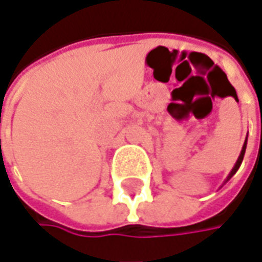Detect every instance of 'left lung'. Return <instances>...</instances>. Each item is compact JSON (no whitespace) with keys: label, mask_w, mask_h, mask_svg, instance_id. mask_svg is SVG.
I'll list each match as a JSON object with an SVG mask.
<instances>
[{"label":"left lung","mask_w":262,"mask_h":262,"mask_svg":"<svg viewBox=\"0 0 262 262\" xmlns=\"http://www.w3.org/2000/svg\"><path fill=\"white\" fill-rule=\"evenodd\" d=\"M247 143H248V136H247V140H245V143H244V147H242V151H241V155H239V157H237L236 163H235V166H233V169L230 170V173H229V176H227V179L225 181V184H226L227 181L232 178V176L235 175L237 172V169H239V166H241V163H242V160H244V156H245V150H247ZM261 143H262V112H261Z\"/></svg>","instance_id":"left-lung-1"}]
</instances>
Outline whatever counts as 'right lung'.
I'll list each match as a JSON object with an SVG mask.
<instances>
[{
	"label": "right lung",
	"mask_w": 262,
	"mask_h": 262,
	"mask_svg": "<svg viewBox=\"0 0 262 262\" xmlns=\"http://www.w3.org/2000/svg\"><path fill=\"white\" fill-rule=\"evenodd\" d=\"M0 143H1V140H0Z\"/></svg>",
	"instance_id": "add662e5"
}]
</instances>
